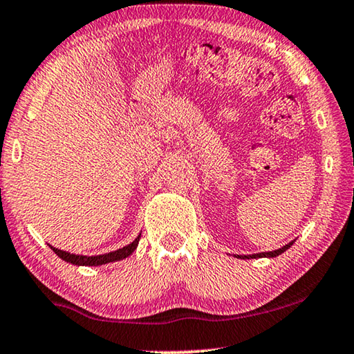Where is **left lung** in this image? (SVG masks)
Here are the masks:
<instances>
[{"mask_svg": "<svg viewBox=\"0 0 354 354\" xmlns=\"http://www.w3.org/2000/svg\"><path fill=\"white\" fill-rule=\"evenodd\" d=\"M291 245H293V241L291 243H288L287 245H283V248H280L277 250H272V252H260V254H254V255H244V257H238V258H263V257H268V258H274L277 257L280 254H283L285 250L290 249Z\"/></svg>", "mask_w": 354, "mask_h": 354, "instance_id": "1", "label": "left lung"}]
</instances>
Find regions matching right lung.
I'll return each mask as SVG.
<instances>
[{
    "label": "right lung",
    "mask_w": 354,
    "mask_h": 354,
    "mask_svg": "<svg viewBox=\"0 0 354 354\" xmlns=\"http://www.w3.org/2000/svg\"><path fill=\"white\" fill-rule=\"evenodd\" d=\"M140 234H142V233H140ZM140 234L132 241L131 244L126 245V248L118 249L115 252H109V254H104V255H94V257L75 255V254H69V252L56 249V248H53V245H50V249H52L55 254L61 258V260H64L67 263H72V265H77V266H100V265H106V263L124 260L126 257L131 255L132 252L137 249L138 241H140Z\"/></svg>",
    "instance_id": "obj_1"
}]
</instances>
